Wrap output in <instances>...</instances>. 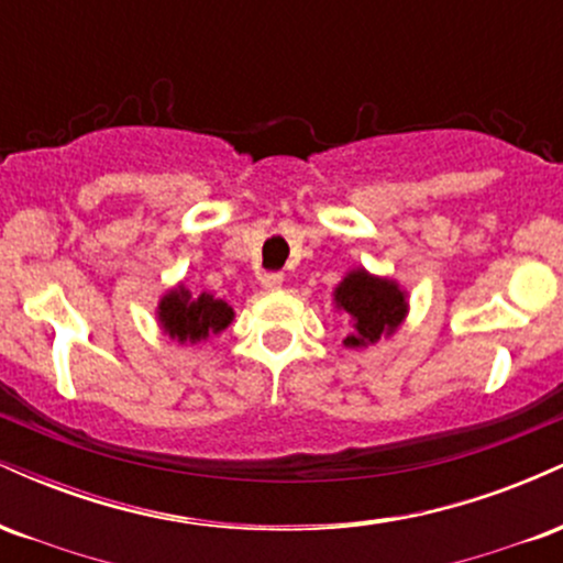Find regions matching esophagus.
<instances>
[{"instance_id": "34e87169", "label": "esophagus", "mask_w": 563, "mask_h": 563, "mask_svg": "<svg viewBox=\"0 0 563 563\" xmlns=\"http://www.w3.org/2000/svg\"><path fill=\"white\" fill-rule=\"evenodd\" d=\"M260 280H262L264 290H277L283 286V275L280 273H264Z\"/></svg>"}]
</instances>
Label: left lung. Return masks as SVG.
Wrapping results in <instances>:
<instances>
[{"label": "left lung", "instance_id": "left-lung-1", "mask_svg": "<svg viewBox=\"0 0 563 563\" xmlns=\"http://www.w3.org/2000/svg\"><path fill=\"white\" fill-rule=\"evenodd\" d=\"M333 303L349 314L352 331L341 341L346 349H367L380 339H391L399 331L410 301L407 290L394 277L373 275L365 267H354L333 288Z\"/></svg>", "mask_w": 563, "mask_h": 563}]
</instances>
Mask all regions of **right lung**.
Segmentation results:
<instances>
[{"label":"right lung","instance_id":"1","mask_svg":"<svg viewBox=\"0 0 563 563\" xmlns=\"http://www.w3.org/2000/svg\"><path fill=\"white\" fill-rule=\"evenodd\" d=\"M156 320L161 333L177 344H203L228 331L235 320V309L209 290L192 294L185 283H177L158 299Z\"/></svg>","mask_w":563,"mask_h":563}]
</instances>
